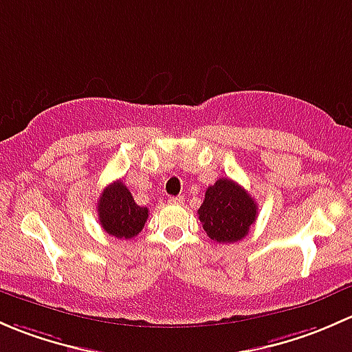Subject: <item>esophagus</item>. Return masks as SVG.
Wrapping results in <instances>:
<instances>
[{
    "label": "esophagus",
    "mask_w": 352,
    "mask_h": 352,
    "mask_svg": "<svg viewBox=\"0 0 352 352\" xmlns=\"http://www.w3.org/2000/svg\"><path fill=\"white\" fill-rule=\"evenodd\" d=\"M184 198L183 197H171L169 198V203H173V205H183Z\"/></svg>",
    "instance_id": "34e87169"
}]
</instances>
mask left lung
Returning a JSON list of instances; mask_svg holds the SVG:
<instances>
[{
	"mask_svg": "<svg viewBox=\"0 0 352 352\" xmlns=\"http://www.w3.org/2000/svg\"><path fill=\"white\" fill-rule=\"evenodd\" d=\"M198 217L212 241L229 244L249 234L257 219V205L241 184L229 177H220L205 191Z\"/></svg>",
	"mask_w": 352,
	"mask_h": 352,
	"instance_id": "8db88e82",
	"label": "left lung"
}]
</instances>
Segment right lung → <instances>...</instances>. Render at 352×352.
<instances>
[{
  "instance_id": "obj_1",
  "label": "right lung",
  "mask_w": 352,
  "mask_h": 352,
  "mask_svg": "<svg viewBox=\"0 0 352 352\" xmlns=\"http://www.w3.org/2000/svg\"><path fill=\"white\" fill-rule=\"evenodd\" d=\"M98 217L103 230L117 239H132L144 229L149 217L146 206H139L120 179L108 184L100 195Z\"/></svg>"
}]
</instances>
